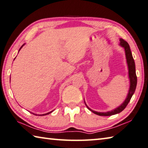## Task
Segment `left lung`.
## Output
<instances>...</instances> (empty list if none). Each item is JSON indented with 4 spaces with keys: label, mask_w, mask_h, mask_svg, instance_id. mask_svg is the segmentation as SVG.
Returning a JSON list of instances; mask_svg holds the SVG:
<instances>
[{
    "label": "left lung",
    "mask_w": 148,
    "mask_h": 148,
    "mask_svg": "<svg viewBox=\"0 0 148 148\" xmlns=\"http://www.w3.org/2000/svg\"><path fill=\"white\" fill-rule=\"evenodd\" d=\"M120 45L124 48L126 59H127V63L128 69H129V77H130V90H129V93L127 96V98L125 99L124 102H123V103L121 105L120 107H118V108L112 110L111 111H109L107 112H98L96 111H94L92 110H91L90 108H88L87 105L85 104L86 106H87V108L89 109L90 111H92L93 113L99 115V116H111V115L119 113V112H122L123 110L125 108L126 106H127L128 103L130 102L131 98L132 97V96L134 94V92H135V89H136V83H137V77H136V72H135V61H134L133 58L132 56V53H131V52L130 45H129L127 42L123 39H120Z\"/></svg>",
    "instance_id": "left-lung-1"
}]
</instances>
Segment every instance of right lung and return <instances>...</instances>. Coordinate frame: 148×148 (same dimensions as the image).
<instances>
[{"label":"right lung","mask_w":148,"mask_h":148,"mask_svg":"<svg viewBox=\"0 0 148 148\" xmlns=\"http://www.w3.org/2000/svg\"><path fill=\"white\" fill-rule=\"evenodd\" d=\"M23 46H22V47H21V48H22V47H23ZM21 48H20V49H19V50H21ZM52 112V111H51V112H48V113H46V114H42V116H43V115H47V114H50V113H51V112Z\"/></svg>","instance_id":"add662e5"}]
</instances>
